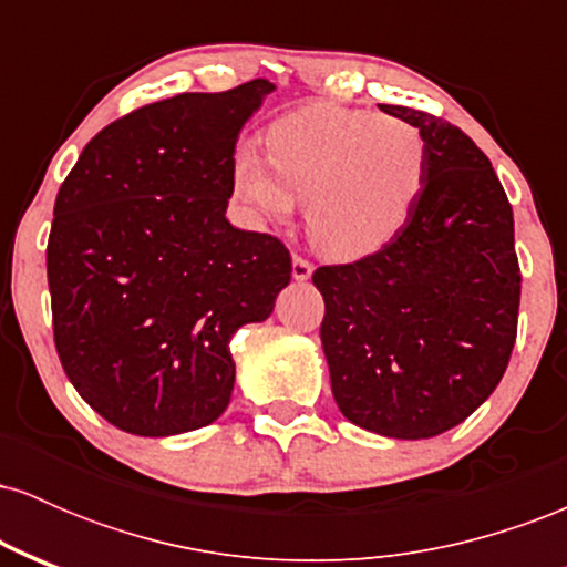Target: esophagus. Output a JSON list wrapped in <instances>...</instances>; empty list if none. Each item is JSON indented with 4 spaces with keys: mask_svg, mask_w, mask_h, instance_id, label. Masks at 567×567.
<instances>
[{
    "mask_svg": "<svg viewBox=\"0 0 567 567\" xmlns=\"http://www.w3.org/2000/svg\"><path fill=\"white\" fill-rule=\"evenodd\" d=\"M311 271H315V266L306 261V258L292 256V279H296V282H306V279L311 277Z\"/></svg>",
    "mask_w": 567,
    "mask_h": 567,
    "instance_id": "esophagus-1",
    "label": "esophagus"
}]
</instances>
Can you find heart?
<instances>
[{"label": "heart", "mask_w": 567, "mask_h": 567, "mask_svg": "<svg viewBox=\"0 0 567 567\" xmlns=\"http://www.w3.org/2000/svg\"><path fill=\"white\" fill-rule=\"evenodd\" d=\"M426 175L419 127L336 103L279 116L269 152L243 141L231 157V186L247 216L285 220L303 197L311 237L341 261L373 256L405 229Z\"/></svg>", "instance_id": "b5f03b06"}]
</instances>
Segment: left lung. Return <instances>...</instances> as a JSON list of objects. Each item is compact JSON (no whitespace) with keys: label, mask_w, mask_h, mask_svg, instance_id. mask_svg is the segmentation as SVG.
Returning a JSON list of instances; mask_svg holds the SVG:
<instances>
[{"label":"left lung","mask_w":567,"mask_h":567,"mask_svg":"<svg viewBox=\"0 0 567 567\" xmlns=\"http://www.w3.org/2000/svg\"><path fill=\"white\" fill-rule=\"evenodd\" d=\"M421 130L424 194L383 250L322 266L320 328L336 405L368 432L429 440L470 419L509 365L519 266L514 218L491 159L451 122L386 106Z\"/></svg>","instance_id":"obj_1"}]
</instances>
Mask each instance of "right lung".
<instances>
[{
  "mask_svg": "<svg viewBox=\"0 0 567 567\" xmlns=\"http://www.w3.org/2000/svg\"><path fill=\"white\" fill-rule=\"evenodd\" d=\"M269 80L148 103L84 146L48 243L55 349L109 424L202 429L231 402V336L290 282L277 237L229 224L231 157Z\"/></svg>",
  "mask_w": 567,
  "mask_h": 567,
  "instance_id": "obj_1",
  "label": "right lung"
}]
</instances>
